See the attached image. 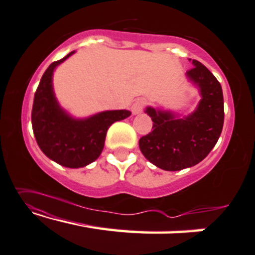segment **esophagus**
<instances>
[{
	"label": "esophagus",
	"mask_w": 255,
	"mask_h": 255,
	"mask_svg": "<svg viewBox=\"0 0 255 255\" xmlns=\"http://www.w3.org/2000/svg\"><path fill=\"white\" fill-rule=\"evenodd\" d=\"M144 104H145V102H144V100L135 101V103L131 105L132 115L136 116V115H139V113H142L143 109H144Z\"/></svg>",
	"instance_id": "obj_1"
}]
</instances>
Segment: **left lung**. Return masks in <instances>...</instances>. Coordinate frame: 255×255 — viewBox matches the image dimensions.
<instances>
[{"mask_svg":"<svg viewBox=\"0 0 255 255\" xmlns=\"http://www.w3.org/2000/svg\"><path fill=\"white\" fill-rule=\"evenodd\" d=\"M191 60V59H189ZM187 78L199 90L195 111L180 115L147 106L145 113L153 121L152 130L139 138V150L151 164L164 170L192 167L207 157L221 135L225 109L220 82L210 70L192 59Z\"/></svg>","mask_w":255,"mask_h":255,"instance_id":"8db88e82","label":"left lung"}]
</instances>
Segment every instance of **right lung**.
Returning a JSON list of instances; mask_svg holds the SVG:
<instances>
[{
    "label": "right lung",
    "instance_id": "right-lung-1",
    "mask_svg": "<svg viewBox=\"0 0 255 255\" xmlns=\"http://www.w3.org/2000/svg\"><path fill=\"white\" fill-rule=\"evenodd\" d=\"M74 52L45 70L34 95L32 127L37 145L49 159L68 168H81L100 157L110 126L126 119L131 112L112 110L83 119L68 115L55 96L52 75L55 68Z\"/></svg>",
    "mask_w": 255,
    "mask_h": 255
}]
</instances>
